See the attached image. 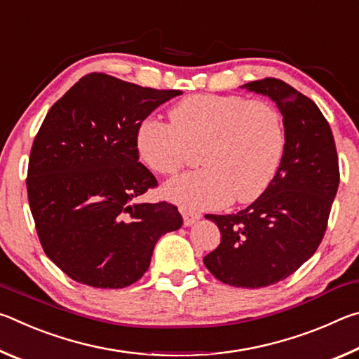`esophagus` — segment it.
<instances>
[{
	"label": "esophagus",
	"mask_w": 359,
	"mask_h": 359,
	"mask_svg": "<svg viewBox=\"0 0 359 359\" xmlns=\"http://www.w3.org/2000/svg\"><path fill=\"white\" fill-rule=\"evenodd\" d=\"M182 215H184V224L185 226H191L193 223H196L201 215L196 214V212H191V210H182Z\"/></svg>",
	"instance_id": "esophagus-1"
}]
</instances>
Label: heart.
I'll list each match as a JSON object with an SVG mask.
<instances>
[{
	"instance_id": "heart-1",
	"label": "heart",
	"mask_w": 359,
	"mask_h": 359,
	"mask_svg": "<svg viewBox=\"0 0 359 359\" xmlns=\"http://www.w3.org/2000/svg\"><path fill=\"white\" fill-rule=\"evenodd\" d=\"M168 121L145 118L136 130L139 155L151 171L169 175L201 149L204 168L165 185V196L187 210L248 204L264 194L285 154V126L277 109L238 95H191L169 111Z\"/></svg>"
}]
</instances>
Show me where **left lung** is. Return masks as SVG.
I'll return each mask as SVG.
<instances>
[{
  "label": "left lung",
  "mask_w": 359,
  "mask_h": 359,
  "mask_svg": "<svg viewBox=\"0 0 359 359\" xmlns=\"http://www.w3.org/2000/svg\"><path fill=\"white\" fill-rule=\"evenodd\" d=\"M242 88L276 102L285 154L271 187L247 209L205 215L222 239L204 264L231 287L261 288L293 274L318 248L337 193L339 160L330 123L311 98L274 77Z\"/></svg>",
  "instance_id": "8db88e82"
}]
</instances>
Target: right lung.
<instances>
[{
  "mask_svg": "<svg viewBox=\"0 0 359 359\" xmlns=\"http://www.w3.org/2000/svg\"><path fill=\"white\" fill-rule=\"evenodd\" d=\"M179 95L92 72L47 112L29 154L28 203L46 255L72 280L128 287L158 239L182 226L175 205L136 203L158 184L139 163L136 130Z\"/></svg>",
  "mask_w": 359,
  "mask_h": 359,
  "instance_id": "1",
  "label": "right lung"
}]
</instances>
